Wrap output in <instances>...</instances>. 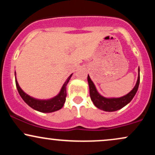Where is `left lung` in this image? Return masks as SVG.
I'll list each match as a JSON object with an SVG mask.
<instances>
[{
	"mask_svg": "<svg viewBox=\"0 0 155 155\" xmlns=\"http://www.w3.org/2000/svg\"><path fill=\"white\" fill-rule=\"evenodd\" d=\"M87 81L89 87H90V97L96 107L105 111H115L123 108L124 106L129 104L136 95L140 83V70L138 68V80L134 88L128 94L118 98H106V97H103L97 92L95 85L90 79L89 75L87 76Z\"/></svg>",
	"mask_w": 155,
	"mask_h": 155,
	"instance_id": "1",
	"label": "left lung"
}]
</instances>
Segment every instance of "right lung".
Instances as JSON below:
<instances>
[{
    "mask_svg": "<svg viewBox=\"0 0 155 155\" xmlns=\"http://www.w3.org/2000/svg\"><path fill=\"white\" fill-rule=\"evenodd\" d=\"M16 74V72H15ZM72 74L69 76L65 82L64 83L60 90V93L58 94L56 97H53V98L49 99V100H37V99L33 98L31 97L26 93H25L22 91V89L19 86L18 82H17V79L15 78V82L16 86H17V90H18L19 94L20 95L21 97L23 99V101L26 103L29 106H31L32 108L40 112H44V113H50V112L56 111L58 110H60V108L63 106L65 102V99H66V86L67 84L68 83L69 80L71 77Z\"/></svg>",
    "mask_w": 155,
    "mask_h": 155,
    "instance_id": "right-lung-1",
    "label": "right lung"
}]
</instances>
